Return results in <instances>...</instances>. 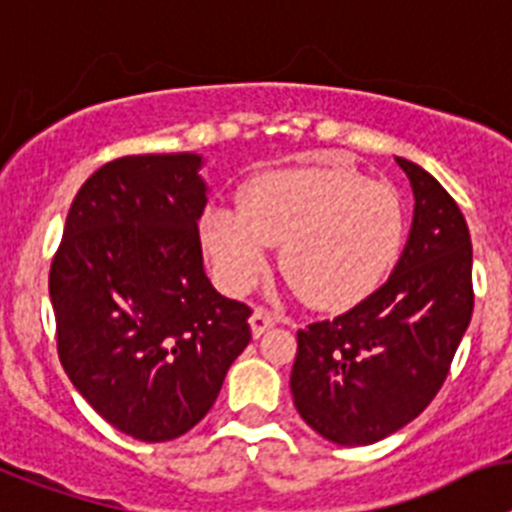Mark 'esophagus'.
<instances>
[{"label": "esophagus", "mask_w": 512, "mask_h": 512, "mask_svg": "<svg viewBox=\"0 0 512 512\" xmlns=\"http://www.w3.org/2000/svg\"><path fill=\"white\" fill-rule=\"evenodd\" d=\"M273 324H275V317H273V314H270L268 309H262V306H257V309L252 311L250 327H252V335H255V337H260L262 332L270 330Z\"/></svg>", "instance_id": "34e87169"}]
</instances>
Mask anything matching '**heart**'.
<instances>
[{
	"mask_svg": "<svg viewBox=\"0 0 512 512\" xmlns=\"http://www.w3.org/2000/svg\"><path fill=\"white\" fill-rule=\"evenodd\" d=\"M404 203L389 182L348 167L270 172L239 193V208H211L201 244L216 281L250 291L281 244V273L317 309H345L381 286L404 244Z\"/></svg>",
	"mask_w": 512,
	"mask_h": 512,
	"instance_id": "heart-1",
	"label": "heart"
}]
</instances>
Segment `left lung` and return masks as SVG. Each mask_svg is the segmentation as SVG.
Masks as SVG:
<instances>
[{
    "label": "left lung",
    "instance_id": "8db88e82",
    "mask_svg": "<svg viewBox=\"0 0 512 512\" xmlns=\"http://www.w3.org/2000/svg\"><path fill=\"white\" fill-rule=\"evenodd\" d=\"M415 193L410 239L389 281L296 335L293 404L337 446L397 433L435 399L474 311L464 213L433 175L397 157Z\"/></svg>",
    "mask_w": 512,
    "mask_h": 512
}]
</instances>
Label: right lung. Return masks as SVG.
Listing matches in <instances>:
<instances>
[{
    "label": "right lung",
    "instance_id": "1",
    "mask_svg": "<svg viewBox=\"0 0 512 512\" xmlns=\"http://www.w3.org/2000/svg\"><path fill=\"white\" fill-rule=\"evenodd\" d=\"M198 154L108 162L79 188L48 273L56 350L100 417L136 441L206 417L252 340V309L203 273Z\"/></svg>",
    "mask_w": 512,
    "mask_h": 512
}]
</instances>
